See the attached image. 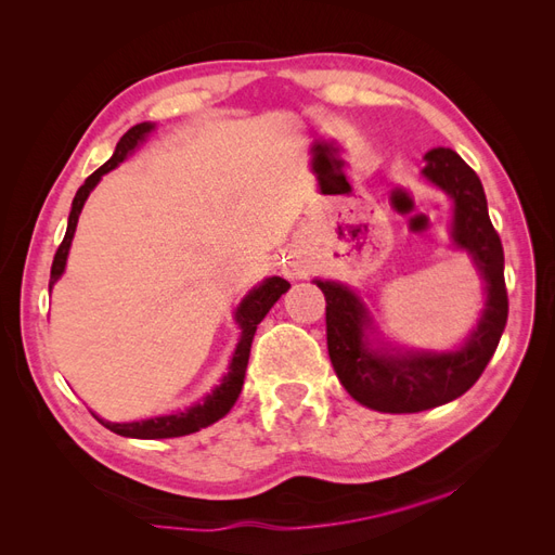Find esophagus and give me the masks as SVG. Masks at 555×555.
<instances>
[{
  "instance_id": "esophagus-1",
  "label": "esophagus",
  "mask_w": 555,
  "mask_h": 555,
  "mask_svg": "<svg viewBox=\"0 0 555 555\" xmlns=\"http://www.w3.org/2000/svg\"><path fill=\"white\" fill-rule=\"evenodd\" d=\"M287 273L292 278H300V275H304V266H298L296 261H292V263H287Z\"/></svg>"
}]
</instances>
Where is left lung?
Listing matches in <instances>:
<instances>
[{"label": "left lung", "instance_id": "left-lung-1", "mask_svg": "<svg viewBox=\"0 0 555 555\" xmlns=\"http://www.w3.org/2000/svg\"><path fill=\"white\" fill-rule=\"evenodd\" d=\"M424 159V178L453 201V245L473 257L486 282V306L469 338L451 351L373 347L367 340L373 319L361 298L340 282L314 280L326 298V343L335 375L361 405L389 414L424 412L463 396L495 354L509 312L505 251L481 180L449 147H433Z\"/></svg>", "mask_w": 555, "mask_h": 555}]
</instances>
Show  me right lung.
<instances>
[{
    "instance_id": "1",
    "label": "right lung",
    "mask_w": 555,
    "mask_h": 555,
    "mask_svg": "<svg viewBox=\"0 0 555 555\" xmlns=\"http://www.w3.org/2000/svg\"><path fill=\"white\" fill-rule=\"evenodd\" d=\"M155 129L153 122H141L137 127H131L125 137L117 141L113 157L99 166V169L80 184L74 204H72V212H69V224H66V233L64 241L55 251L53 259V268H50V284L48 289L53 292L55 282L62 278L64 266H66V257H69V247L74 241V231L78 224V215L86 206V201L90 196V192L96 188V182L102 180L104 173L113 171L117 164L125 162L133 150H137L150 131ZM289 289V282L282 278H268L263 280L259 287L251 289L243 300L241 306L236 308V322L241 326V340L236 345V351H233V359L229 363V373L222 377V382L215 386L212 393H208L204 398V402H196L190 410L184 412H176V414H166V416H153V418H143V422H129V424H113V422H104L94 414V418L102 426H106L108 430L122 435V438H137V440H162V438H180V435H190L196 433L201 428H206L220 418L233 408V402L238 400L241 389H243V379H245V371H247V361H249V347H251V338H255L257 326L261 324V319L268 314L275 306V300Z\"/></svg>"
}]
</instances>
